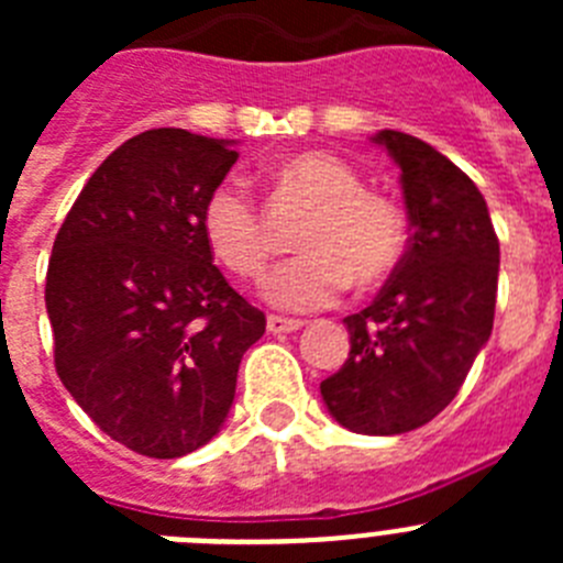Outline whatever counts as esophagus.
<instances>
[{"instance_id": "34e87169", "label": "esophagus", "mask_w": 563, "mask_h": 563, "mask_svg": "<svg viewBox=\"0 0 563 563\" xmlns=\"http://www.w3.org/2000/svg\"><path fill=\"white\" fill-rule=\"evenodd\" d=\"M296 330H301V321H296V318L267 316V332H273V335H287V332Z\"/></svg>"}]
</instances>
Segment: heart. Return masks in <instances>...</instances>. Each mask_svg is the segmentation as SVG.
<instances>
[{
    "mask_svg": "<svg viewBox=\"0 0 563 563\" xmlns=\"http://www.w3.org/2000/svg\"><path fill=\"white\" fill-rule=\"evenodd\" d=\"M278 180L305 194L318 211L298 236V247L307 253L267 273L262 296L273 307L321 310L341 296L352 276L369 287L395 271L406 245L400 211L377 194H366L346 163L321 152L296 154L278 166ZM200 225L208 251L233 276L256 278L265 271L271 245L242 183L225 180L208 194Z\"/></svg>",
    "mask_w": 563,
    "mask_h": 563,
    "instance_id": "1",
    "label": "heart"
}]
</instances>
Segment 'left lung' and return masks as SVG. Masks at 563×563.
Wrapping results in <instances>:
<instances>
[{
    "label": "left lung",
    "mask_w": 563,
    "mask_h": 563,
    "mask_svg": "<svg viewBox=\"0 0 563 563\" xmlns=\"http://www.w3.org/2000/svg\"><path fill=\"white\" fill-rule=\"evenodd\" d=\"M372 143L400 168L409 251L375 301L343 318L350 357L321 397L343 429L391 437L434 420L490 338L499 239L479 188L445 154L395 129Z\"/></svg>",
    "instance_id": "obj_1"
}]
</instances>
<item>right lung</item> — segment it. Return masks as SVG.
Instances as JSON below:
<instances>
[{
  "mask_svg": "<svg viewBox=\"0 0 563 563\" xmlns=\"http://www.w3.org/2000/svg\"><path fill=\"white\" fill-rule=\"evenodd\" d=\"M233 141L148 129L89 177L53 242L47 305L56 372L103 434L177 460L222 429L265 312L239 296L202 239V206Z\"/></svg>",
  "mask_w": 563,
  "mask_h": 563,
  "instance_id": "obj_1",
  "label": "right lung"
}]
</instances>
